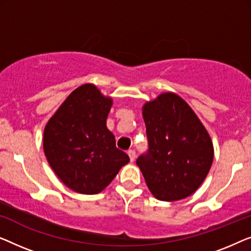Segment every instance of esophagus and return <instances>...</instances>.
Returning <instances> with one entry per match:
<instances>
[{
  "label": "esophagus",
  "mask_w": 251,
  "mask_h": 251,
  "mask_svg": "<svg viewBox=\"0 0 251 251\" xmlns=\"http://www.w3.org/2000/svg\"><path fill=\"white\" fill-rule=\"evenodd\" d=\"M127 154H128L130 161L135 160V158H136V152H135V151H134V150H128V152H127Z\"/></svg>",
  "instance_id": "1"
}]
</instances>
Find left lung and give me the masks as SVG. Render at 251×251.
Instances as JSON below:
<instances>
[{
    "instance_id": "obj_1",
    "label": "left lung",
    "mask_w": 251,
    "mask_h": 251,
    "mask_svg": "<svg viewBox=\"0 0 251 251\" xmlns=\"http://www.w3.org/2000/svg\"><path fill=\"white\" fill-rule=\"evenodd\" d=\"M148 151L136 165L151 193L181 200L201 185L213 164L214 148L190 105L174 93L160 94L143 107Z\"/></svg>"
}]
</instances>
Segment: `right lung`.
I'll use <instances>...</instances> for the list:
<instances>
[{
  "mask_svg": "<svg viewBox=\"0 0 251 251\" xmlns=\"http://www.w3.org/2000/svg\"><path fill=\"white\" fill-rule=\"evenodd\" d=\"M111 104L110 98L85 84L66 99L45 126V157L56 176L74 191L97 195L129 161L105 126Z\"/></svg>",
  "mask_w": 251,
  "mask_h": 251,
  "instance_id": "right-lung-1",
  "label": "right lung"
}]
</instances>
